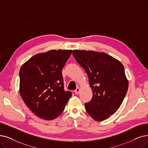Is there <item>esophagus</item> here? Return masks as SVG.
I'll return each mask as SVG.
<instances>
[{
  "instance_id": "1",
  "label": "esophagus",
  "mask_w": 148,
  "mask_h": 148,
  "mask_svg": "<svg viewBox=\"0 0 148 148\" xmlns=\"http://www.w3.org/2000/svg\"><path fill=\"white\" fill-rule=\"evenodd\" d=\"M79 92H80V88L79 87H77L76 88V90H75V93L76 95H78L79 93Z\"/></svg>"
}]
</instances>
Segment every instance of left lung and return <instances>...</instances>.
Returning <instances> with one entry per match:
<instances>
[{
	"label": "left lung",
	"instance_id": "1",
	"mask_svg": "<svg viewBox=\"0 0 148 148\" xmlns=\"http://www.w3.org/2000/svg\"><path fill=\"white\" fill-rule=\"evenodd\" d=\"M72 54L87 74L93 93L85 104L87 112L98 121L108 119L119 109L128 89L123 65L104 52L74 50Z\"/></svg>",
	"mask_w": 148,
	"mask_h": 148
}]
</instances>
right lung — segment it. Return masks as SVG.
<instances>
[{"label":"right lung","instance_id":"1","mask_svg":"<svg viewBox=\"0 0 148 148\" xmlns=\"http://www.w3.org/2000/svg\"><path fill=\"white\" fill-rule=\"evenodd\" d=\"M72 50H51L32 56L21 67L19 93L28 108L40 119H55L72 93L64 89L62 69Z\"/></svg>","mask_w":148,"mask_h":148}]
</instances>
